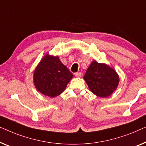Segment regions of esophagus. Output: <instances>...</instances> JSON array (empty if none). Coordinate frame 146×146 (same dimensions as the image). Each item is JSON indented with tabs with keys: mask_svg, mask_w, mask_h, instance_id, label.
<instances>
[{
	"mask_svg": "<svg viewBox=\"0 0 146 146\" xmlns=\"http://www.w3.org/2000/svg\"><path fill=\"white\" fill-rule=\"evenodd\" d=\"M75 76L76 77H81L82 76V73L81 72H77L75 73Z\"/></svg>",
	"mask_w": 146,
	"mask_h": 146,
	"instance_id": "esophagus-1",
	"label": "esophagus"
}]
</instances>
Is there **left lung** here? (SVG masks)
Segmentation results:
<instances>
[{"label":"left lung","mask_w":146,"mask_h":146,"mask_svg":"<svg viewBox=\"0 0 146 146\" xmlns=\"http://www.w3.org/2000/svg\"><path fill=\"white\" fill-rule=\"evenodd\" d=\"M83 79L90 91L102 98L111 95L119 83L118 75L114 69L96 61H93L88 67Z\"/></svg>","instance_id":"left-lung-1"}]
</instances>
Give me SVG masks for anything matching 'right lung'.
I'll return each instance as SVG.
<instances>
[{
  "instance_id": "add662e5",
  "label": "right lung",
  "mask_w": 146,
  "mask_h": 146,
  "mask_svg": "<svg viewBox=\"0 0 146 146\" xmlns=\"http://www.w3.org/2000/svg\"><path fill=\"white\" fill-rule=\"evenodd\" d=\"M73 77V74L61 62L58 56L48 53L35 69L34 83L40 93L53 98L65 91Z\"/></svg>"
}]
</instances>
